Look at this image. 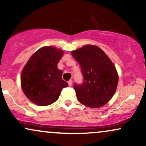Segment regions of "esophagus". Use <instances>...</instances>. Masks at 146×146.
I'll return each mask as SVG.
<instances>
[{"instance_id": "1", "label": "esophagus", "mask_w": 146, "mask_h": 146, "mask_svg": "<svg viewBox=\"0 0 146 146\" xmlns=\"http://www.w3.org/2000/svg\"><path fill=\"white\" fill-rule=\"evenodd\" d=\"M68 84L69 86H71L72 84H73V81H72V80H69V81L68 82Z\"/></svg>"}]
</instances>
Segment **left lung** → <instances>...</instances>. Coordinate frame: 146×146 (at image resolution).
I'll return each mask as SVG.
<instances>
[{"label":"left lung","mask_w":146,"mask_h":146,"mask_svg":"<svg viewBox=\"0 0 146 146\" xmlns=\"http://www.w3.org/2000/svg\"><path fill=\"white\" fill-rule=\"evenodd\" d=\"M80 64L83 82L73 88L78 101L90 108L103 106L113 98L118 84L115 65L100 48L87 44L71 52Z\"/></svg>","instance_id":"left-lung-1"}]
</instances>
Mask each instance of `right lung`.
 <instances>
[{
  "label": "right lung",
  "instance_id": "right-lung-1",
  "mask_svg": "<svg viewBox=\"0 0 146 146\" xmlns=\"http://www.w3.org/2000/svg\"><path fill=\"white\" fill-rule=\"evenodd\" d=\"M63 53L62 50L53 46H44L29 58L23 68L22 89L35 104H51L59 98L62 89L68 86L62 78V71L58 68Z\"/></svg>",
  "mask_w": 146,
  "mask_h": 146
}]
</instances>
